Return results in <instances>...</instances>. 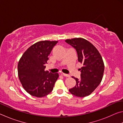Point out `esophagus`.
<instances>
[{"mask_svg":"<svg viewBox=\"0 0 123 123\" xmlns=\"http://www.w3.org/2000/svg\"><path fill=\"white\" fill-rule=\"evenodd\" d=\"M62 75H63L64 76H66V77H69L70 76L69 74H64V73H62Z\"/></svg>","mask_w":123,"mask_h":123,"instance_id":"esophagus-1","label":"esophagus"}]
</instances>
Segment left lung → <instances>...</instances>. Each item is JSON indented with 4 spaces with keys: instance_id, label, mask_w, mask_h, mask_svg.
<instances>
[{
    "instance_id": "obj_1",
    "label": "left lung",
    "mask_w": 123,
    "mask_h": 123,
    "mask_svg": "<svg viewBox=\"0 0 123 123\" xmlns=\"http://www.w3.org/2000/svg\"><path fill=\"white\" fill-rule=\"evenodd\" d=\"M67 43L76 49L78 61L82 64L81 78L72 76L76 85L69 91L78 97L90 95L99 86L103 79L104 63L100 54L91 42L83 38L67 39Z\"/></svg>"
}]
</instances>
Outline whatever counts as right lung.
Instances as JSON below:
<instances>
[{
  "instance_id": "add662e5",
  "label": "right lung",
  "mask_w": 123,
  "mask_h": 123,
  "mask_svg": "<svg viewBox=\"0 0 123 123\" xmlns=\"http://www.w3.org/2000/svg\"><path fill=\"white\" fill-rule=\"evenodd\" d=\"M58 41H39L29 48L18 64V78L24 89L37 98L46 96L53 91L59 74L45 71L48 56Z\"/></svg>"
}]
</instances>
